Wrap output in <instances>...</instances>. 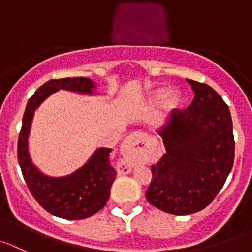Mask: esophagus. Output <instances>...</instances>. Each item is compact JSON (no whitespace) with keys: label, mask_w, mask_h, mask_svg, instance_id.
Wrapping results in <instances>:
<instances>
[{"label":"esophagus","mask_w":252,"mask_h":252,"mask_svg":"<svg viewBox=\"0 0 252 252\" xmlns=\"http://www.w3.org/2000/svg\"><path fill=\"white\" fill-rule=\"evenodd\" d=\"M148 139V135L144 133H133L130 134L126 140H124L123 145H122V155H123V159H122V163L119 165L118 171L122 174H128L130 173L131 166L133 164L137 161V157L134 154V149H135V145L138 143H144Z\"/></svg>","instance_id":"1"}]
</instances>
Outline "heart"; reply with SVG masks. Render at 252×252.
I'll list each match as a JSON object with an SVG mask.
<instances>
[{
  "label": "heart",
  "mask_w": 252,
  "mask_h": 252,
  "mask_svg": "<svg viewBox=\"0 0 252 252\" xmlns=\"http://www.w3.org/2000/svg\"><path fill=\"white\" fill-rule=\"evenodd\" d=\"M148 104L157 105L164 103L165 108L168 110H175L183 107L185 102V97L183 95L182 92L174 91L170 93V89L165 87H160L154 91H150L148 94Z\"/></svg>",
  "instance_id": "heart-1"
}]
</instances>
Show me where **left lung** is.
<instances>
[{
	"mask_svg": "<svg viewBox=\"0 0 252 252\" xmlns=\"http://www.w3.org/2000/svg\"><path fill=\"white\" fill-rule=\"evenodd\" d=\"M194 100L175 109L157 130L166 153L145 192L155 208L188 215L208 206L226 182L234 164V134L229 107L205 83L190 81Z\"/></svg>",
	"mask_w": 252,
	"mask_h": 252,
	"instance_id": "left-lung-1",
	"label": "left lung"
}]
</instances>
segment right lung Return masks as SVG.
I'll return each instance as SVG.
<instances>
[{
  "mask_svg": "<svg viewBox=\"0 0 252 252\" xmlns=\"http://www.w3.org/2000/svg\"><path fill=\"white\" fill-rule=\"evenodd\" d=\"M95 83L91 78L51 79L39 87L26 105L17 145V158L31 194L52 215L69 220L84 219L100 210L109 199L117 171L109 164L110 148H98L87 163L65 176H49L33 164L28 152V137L34 110L58 91L94 94Z\"/></svg>",
  "mask_w": 252,
  "mask_h": 252,
  "instance_id": "add662e5",
  "label": "right lung"
}]
</instances>
